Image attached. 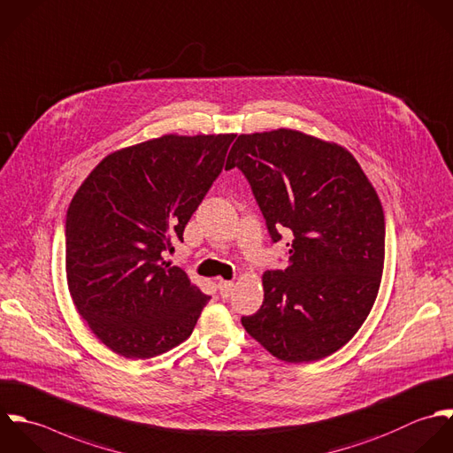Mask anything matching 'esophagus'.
Wrapping results in <instances>:
<instances>
[{"instance_id":"esophagus-1","label":"esophagus","mask_w":453,"mask_h":453,"mask_svg":"<svg viewBox=\"0 0 453 453\" xmlns=\"http://www.w3.org/2000/svg\"><path fill=\"white\" fill-rule=\"evenodd\" d=\"M218 290H219L221 297L226 299V297H230V294H232V290H234V283H232V281H219V283H218Z\"/></svg>"}]
</instances>
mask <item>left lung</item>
Returning <instances> with one entry per match:
<instances>
[{"label": "left lung", "mask_w": 453, "mask_h": 453, "mask_svg": "<svg viewBox=\"0 0 453 453\" xmlns=\"http://www.w3.org/2000/svg\"><path fill=\"white\" fill-rule=\"evenodd\" d=\"M248 179L288 265L262 278L264 303L241 321L285 362L325 358L362 326L385 262L381 202L351 152L296 130L239 135L226 168Z\"/></svg>", "instance_id": "8db88e82"}]
</instances>
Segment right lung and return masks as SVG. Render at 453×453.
<instances>
[{
  "instance_id": "right-lung-1",
  "label": "right lung",
  "mask_w": 453,
  "mask_h": 453,
  "mask_svg": "<svg viewBox=\"0 0 453 453\" xmlns=\"http://www.w3.org/2000/svg\"><path fill=\"white\" fill-rule=\"evenodd\" d=\"M235 135H163L104 157L73 195L65 223L66 281L96 337L127 358L188 339L203 305L165 262L221 173Z\"/></svg>"
}]
</instances>
